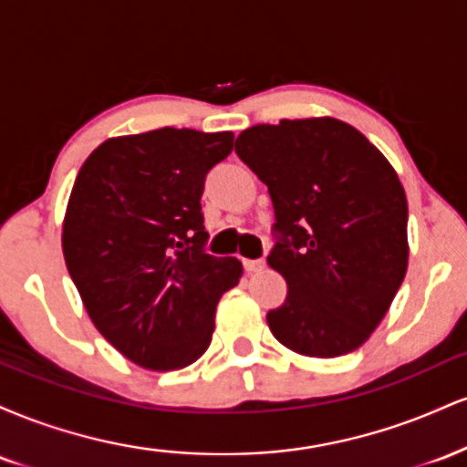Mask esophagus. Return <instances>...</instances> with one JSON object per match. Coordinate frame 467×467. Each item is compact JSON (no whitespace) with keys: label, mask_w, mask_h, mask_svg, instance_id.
<instances>
[{"label":"esophagus","mask_w":467,"mask_h":467,"mask_svg":"<svg viewBox=\"0 0 467 467\" xmlns=\"http://www.w3.org/2000/svg\"><path fill=\"white\" fill-rule=\"evenodd\" d=\"M244 267L248 275H252V272H261L265 267V261L264 259H244Z\"/></svg>","instance_id":"esophagus-1"}]
</instances>
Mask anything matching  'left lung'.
Returning a JSON list of instances; mask_svg holds the SVG:
<instances>
[{
	"instance_id": "8db88e82",
	"label": "left lung",
	"mask_w": 467,
	"mask_h": 467,
	"mask_svg": "<svg viewBox=\"0 0 467 467\" xmlns=\"http://www.w3.org/2000/svg\"><path fill=\"white\" fill-rule=\"evenodd\" d=\"M234 151L267 186L275 237L267 264L287 298L272 334L309 358L356 351L382 323L409 267V203L389 160L336 118L241 131Z\"/></svg>"
}]
</instances>
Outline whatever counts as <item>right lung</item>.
I'll return each mask as SVG.
<instances>
[{
    "instance_id": "right-lung-1",
    "label": "right lung",
    "mask_w": 467,
    "mask_h": 467,
    "mask_svg": "<svg viewBox=\"0 0 467 467\" xmlns=\"http://www.w3.org/2000/svg\"><path fill=\"white\" fill-rule=\"evenodd\" d=\"M233 131L162 130L109 138L80 166L63 219V256L109 345L151 371L189 367L208 349L219 298L241 261L203 250L208 171Z\"/></svg>"
}]
</instances>
